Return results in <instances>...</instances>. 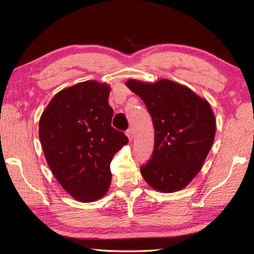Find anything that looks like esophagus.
Listing matches in <instances>:
<instances>
[{"mask_svg":"<svg viewBox=\"0 0 254 254\" xmlns=\"http://www.w3.org/2000/svg\"><path fill=\"white\" fill-rule=\"evenodd\" d=\"M126 135L128 136L129 141H132V139H133V131H132V129H128L127 131H126Z\"/></svg>","mask_w":254,"mask_h":254,"instance_id":"1","label":"esophagus"}]
</instances>
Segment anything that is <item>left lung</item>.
Returning a JSON list of instances; mask_svg holds the SVG:
<instances>
[{
  "label": "left lung",
  "instance_id": "left-lung-1",
  "mask_svg": "<svg viewBox=\"0 0 254 254\" xmlns=\"http://www.w3.org/2000/svg\"><path fill=\"white\" fill-rule=\"evenodd\" d=\"M126 86L139 95L151 115L155 147L140 171L149 186L162 193L186 188L200 172L215 137L211 105L190 88L168 79Z\"/></svg>",
  "mask_w": 254,
  "mask_h": 254
}]
</instances>
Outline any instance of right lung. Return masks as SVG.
I'll use <instances>...</instances> for the list:
<instances>
[{"label":"right lung","mask_w":254,"mask_h":254,"mask_svg":"<svg viewBox=\"0 0 254 254\" xmlns=\"http://www.w3.org/2000/svg\"><path fill=\"white\" fill-rule=\"evenodd\" d=\"M110 86L87 80L59 91L39 121L45 159L60 186L80 202L106 195L111 183L110 163L128 143L111 126Z\"/></svg>","instance_id":"add662e5"}]
</instances>
